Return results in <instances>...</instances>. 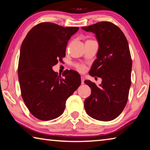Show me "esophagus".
Here are the masks:
<instances>
[{"mask_svg": "<svg viewBox=\"0 0 150 150\" xmlns=\"http://www.w3.org/2000/svg\"><path fill=\"white\" fill-rule=\"evenodd\" d=\"M81 84H84V81H85V77L81 76Z\"/></svg>", "mask_w": 150, "mask_h": 150, "instance_id": "1", "label": "esophagus"}]
</instances>
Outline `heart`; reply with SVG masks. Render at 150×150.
I'll list each match as a JSON object with an SVG mask.
<instances>
[{
  "label": "heart",
  "instance_id": "1",
  "mask_svg": "<svg viewBox=\"0 0 150 150\" xmlns=\"http://www.w3.org/2000/svg\"><path fill=\"white\" fill-rule=\"evenodd\" d=\"M77 69L81 72L84 71L85 70V67L83 65H77Z\"/></svg>",
  "mask_w": 150,
  "mask_h": 150
}]
</instances>
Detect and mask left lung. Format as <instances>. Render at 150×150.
<instances>
[{
    "mask_svg": "<svg viewBox=\"0 0 150 150\" xmlns=\"http://www.w3.org/2000/svg\"><path fill=\"white\" fill-rule=\"evenodd\" d=\"M81 28L95 34L99 48L89 74L102 79L99 86L85 81L91 88L84 103L86 112L96 120H112L125 107L131 85L132 63L128 41L122 31L110 22Z\"/></svg>",
    "mask_w": 150,
    "mask_h": 150,
    "instance_id": "left-lung-1",
    "label": "left lung"
}]
</instances>
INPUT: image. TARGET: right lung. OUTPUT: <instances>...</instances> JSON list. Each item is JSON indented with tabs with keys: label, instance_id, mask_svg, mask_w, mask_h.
<instances>
[{
	"label": "right lung",
	"instance_id": "1",
	"mask_svg": "<svg viewBox=\"0 0 150 150\" xmlns=\"http://www.w3.org/2000/svg\"><path fill=\"white\" fill-rule=\"evenodd\" d=\"M78 30L42 22L33 27L22 42L18 69L21 95L30 113L39 120L62 115L66 100L81 85V76L75 71H66L62 78L52 69L63 62L68 40Z\"/></svg>",
	"mask_w": 150,
	"mask_h": 150
}]
</instances>
